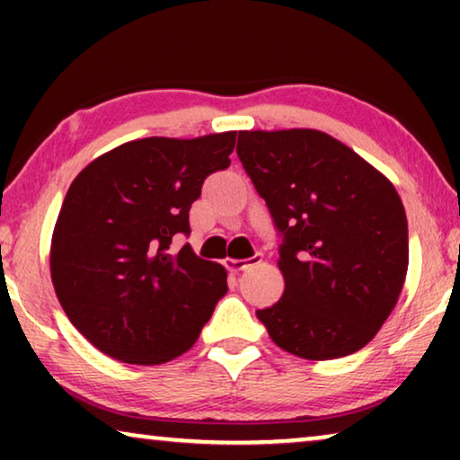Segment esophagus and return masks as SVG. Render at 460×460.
<instances>
[{"label": "esophagus", "instance_id": "1", "mask_svg": "<svg viewBox=\"0 0 460 460\" xmlns=\"http://www.w3.org/2000/svg\"><path fill=\"white\" fill-rule=\"evenodd\" d=\"M261 253H255L253 257H247V260H232V257H226V268L230 270V272H243V270H249V268H255L261 263Z\"/></svg>", "mask_w": 460, "mask_h": 460}]
</instances>
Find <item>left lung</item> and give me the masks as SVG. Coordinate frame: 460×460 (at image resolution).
<instances>
[{"mask_svg":"<svg viewBox=\"0 0 460 460\" xmlns=\"http://www.w3.org/2000/svg\"><path fill=\"white\" fill-rule=\"evenodd\" d=\"M236 153L285 236V293L257 312L270 339L305 360L362 349L406 280L408 222L394 184L318 129L238 131Z\"/></svg>","mask_w":460,"mask_h":460,"instance_id":"8db88e82","label":"left lung"}]
</instances>
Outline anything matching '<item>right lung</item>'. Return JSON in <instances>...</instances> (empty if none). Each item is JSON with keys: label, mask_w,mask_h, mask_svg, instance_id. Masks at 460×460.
I'll return each mask as SVG.
<instances>
[{"label": "right lung", "mask_w": 460, "mask_h": 460, "mask_svg": "<svg viewBox=\"0 0 460 460\" xmlns=\"http://www.w3.org/2000/svg\"><path fill=\"white\" fill-rule=\"evenodd\" d=\"M236 131L142 137L93 159L56 219L49 272L62 310L102 354L153 367L197 343L228 291L226 270L200 260L188 211L207 175L230 165Z\"/></svg>", "instance_id": "right-lung-1"}]
</instances>
